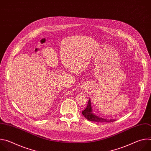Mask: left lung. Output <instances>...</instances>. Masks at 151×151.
I'll return each mask as SVG.
<instances>
[{
    "label": "left lung",
    "instance_id": "1",
    "mask_svg": "<svg viewBox=\"0 0 151 151\" xmlns=\"http://www.w3.org/2000/svg\"><path fill=\"white\" fill-rule=\"evenodd\" d=\"M82 114L86 119H87L88 121H93L96 122H114L116 121V119H109L107 118H103L100 116L95 115L93 113V109H92L90 99L88 100L87 106L86 107V108L82 112Z\"/></svg>",
    "mask_w": 151,
    "mask_h": 151
}]
</instances>
